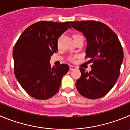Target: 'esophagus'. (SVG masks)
Masks as SVG:
<instances>
[{"mask_svg": "<svg viewBox=\"0 0 130 130\" xmlns=\"http://www.w3.org/2000/svg\"><path fill=\"white\" fill-rule=\"evenodd\" d=\"M76 67L74 66V65H70L69 66V69H70V71H72V70H74V69H76Z\"/></svg>", "mask_w": 130, "mask_h": 130, "instance_id": "esophagus-1", "label": "esophagus"}]
</instances>
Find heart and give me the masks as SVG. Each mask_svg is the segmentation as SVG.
Returning <instances> with one entry per match:
<instances>
[{
    "label": "heart",
    "mask_w": 130,
    "mask_h": 130,
    "mask_svg": "<svg viewBox=\"0 0 130 130\" xmlns=\"http://www.w3.org/2000/svg\"><path fill=\"white\" fill-rule=\"evenodd\" d=\"M80 37H83V36H82L81 35H79V34H75V35H74V36H73L74 40L76 39V38H80ZM73 59H74L73 56H70L69 58V59L70 60V61H72V60H73Z\"/></svg>",
    "instance_id": "heart-1"
}]
</instances>
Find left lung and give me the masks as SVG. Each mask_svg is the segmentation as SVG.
Masks as SVG:
<instances>
[{
	"label": "left lung",
	"mask_w": 130,
	"mask_h": 130,
	"mask_svg": "<svg viewBox=\"0 0 130 130\" xmlns=\"http://www.w3.org/2000/svg\"><path fill=\"white\" fill-rule=\"evenodd\" d=\"M87 39L86 58L92 62L90 72L80 68L82 76L76 83L80 94L91 99L105 96L116 84L123 61V51L118 37L103 23L70 22Z\"/></svg>",
	"instance_id": "left-lung-1"
}]
</instances>
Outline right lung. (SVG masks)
<instances>
[{
  "label": "right lung",
  "mask_w": 130,
  "mask_h": 130,
  "mask_svg": "<svg viewBox=\"0 0 130 130\" xmlns=\"http://www.w3.org/2000/svg\"><path fill=\"white\" fill-rule=\"evenodd\" d=\"M68 28H71L68 22H38L25 29L14 45V75L30 96L44 100L59 90L69 67L61 64L51 67L49 61L58 51V38Z\"/></svg>",
  "instance_id": "1"
}]
</instances>
